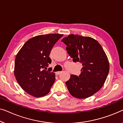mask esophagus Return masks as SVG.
Returning a JSON list of instances; mask_svg holds the SVG:
<instances>
[{"mask_svg": "<svg viewBox=\"0 0 123 123\" xmlns=\"http://www.w3.org/2000/svg\"><path fill=\"white\" fill-rule=\"evenodd\" d=\"M61 72H62L61 71H58V72H56V75H60V74H61Z\"/></svg>", "mask_w": 123, "mask_h": 123, "instance_id": "obj_1", "label": "esophagus"}]
</instances>
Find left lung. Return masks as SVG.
Segmentation results:
<instances>
[{
	"mask_svg": "<svg viewBox=\"0 0 123 123\" xmlns=\"http://www.w3.org/2000/svg\"><path fill=\"white\" fill-rule=\"evenodd\" d=\"M75 62L82 65L79 76L71 75L66 82L69 92L78 98L92 96L103 87L109 71V62L100 44L90 37L70 34L62 39Z\"/></svg>",
	"mask_w": 123,
	"mask_h": 123,
	"instance_id": "8db88e82",
	"label": "left lung"
}]
</instances>
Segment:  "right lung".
<instances>
[{"label": "right lung", "mask_w": 123, "mask_h": 123, "mask_svg": "<svg viewBox=\"0 0 123 123\" xmlns=\"http://www.w3.org/2000/svg\"><path fill=\"white\" fill-rule=\"evenodd\" d=\"M63 36L60 34L39 35L28 40L17 53L14 75L17 82L28 94L42 97L48 94L55 81L51 68L47 70L51 60L50 52Z\"/></svg>", "instance_id": "1"}]
</instances>
